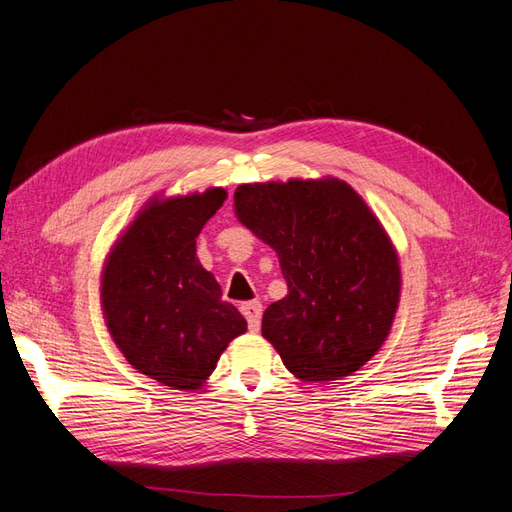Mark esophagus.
<instances>
[{"label":"esophagus","instance_id":"1","mask_svg":"<svg viewBox=\"0 0 512 512\" xmlns=\"http://www.w3.org/2000/svg\"><path fill=\"white\" fill-rule=\"evenodd\" d=\"M241 314L247 320V327H250L252 333H258L260 329V318H262V305L260 301H250L241 305Z\"/></svg>","mask_w":512,"mask_h":512}]
</instances>
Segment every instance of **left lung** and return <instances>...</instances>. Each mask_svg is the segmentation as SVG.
Here are the masks:
<instances>
[{
  "label": "left lung",
  "mask_w": 512,
  "mask_h": 512,
  "mask_svg": "<svg viewBox=\"0 0 512 512\" xmlns=\"http://www.w3.org/2000/svg\"><path fill=\"white\" fill-rule=\"evenodd\" d=\"M235 215L280 258L288 294L267 307L262 337L303 382L342 380L391 333L401 297L395 245L342 179L243 183Z\"/></svg>",
  "instance_id": "1"
}]
</instances>
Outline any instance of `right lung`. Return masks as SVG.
I'll return each instance as SVG.
<instances>
[{
    "label": "right lung",
    "instance_id": "1",
    "mask_svg": "<svg viewBox=\"0 0 512 512\" xmlns=\"http://www.w3.org/2000/svg\"><path fill=\"white\" fill-rule=\"evenodd\" d=\"M226 198L224 188L151 196L102 267V316L115 346L136 371L173 389H200L247 331L196 256V237Z\"/></svg>",
    "mask_w": 512,
    "mask_h": 512
}]
</instances>
